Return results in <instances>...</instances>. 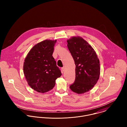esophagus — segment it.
I'll list each match as a JSON object with an SVG mask.
<instances>
[{
    "mask_svg": "<svg viewBox=\"0 0 127 127\" xmlns=\"http://www.w3.org/2000/svg\"><path fill=\"white\" fill-rule=\"evenodd\" d=\"M62 70L63 71H64V70H65V67H63L62 68Z\"/></svg>",
    "mask_w": 127,
    "mask_h": 127,
    "instance_id": "esophagus-1",
    "label": "esophagus"
}]
</instances>
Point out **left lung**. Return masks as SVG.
<instances>
[{"instance_id":"left-lung-1","label":"left lung","mask_w":127,"mask_h":127,"mask_svg":"<svg viewBox=\"0 0 127 127\" xmlns=\"http://www.w3.org/2000/svg\"><path fill=\"white\" fill-rule=\"evenodd\" d=\"M67 41L76 65L75 80L69 87L73 92L82 94L91 90L97 83L100 74L99 60L92 47L83 38L74 36Z\"/></svg>"}]
</instances>
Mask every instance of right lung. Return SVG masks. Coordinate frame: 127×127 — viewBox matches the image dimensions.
I'll return each instance as SVG.
<instances>
[{
    "label": "right lung",
    "instance_id": "1",
    "mask_svg": "<svg viewBox=\"0 0 127 127\" xmlns=\"http://www.w3.org/2000/svg\"><path fill=\"white\" fill-rule=\"evenodd\" d=\"M56 41L46 39L38 43L24 60L23 71L27 83L32 89L40 93L51 90L56 80L62 75L52 56Z\"/></svg>",
    "mask_w": 127,
    "mask_h": 127
}]
</instances>
